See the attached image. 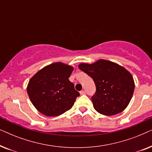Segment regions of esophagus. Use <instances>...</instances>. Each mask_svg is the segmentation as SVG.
<instances>
[{"instance_id": "obj_1", "label": "esophagus", "mask_w": 152, "mask_h": 152, "mask_svg": "<svg viewBox=\"0 0 152 152\" xmlns=\"http://www.w3.org/2000/svg\"><path fill=\"white\" fill-rule=\"evenodd\" d=\"M80 93V95H83L86 94V92H85L84 91H81Z\"/></svg>"}]
</instances>
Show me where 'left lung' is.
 Masks as SVG:
<instances>
[{"instance_id": "1", "label": "left lung", "mask_w": 152, "mask_h": 152, "mask_svg": "<svg viewBox=\"0 0 152 152\" xmlns=\"http://www.w3.org/2000/svg\"><path fill=\"white\" fill-rule=\"evenodd\" d=\"M78 66L94 81L96 92L92 102L98 113L111 116L126 109L135 88L134 78L126 68L105 59L91 64L82 63Z\"/></svg>"}]
</instances>
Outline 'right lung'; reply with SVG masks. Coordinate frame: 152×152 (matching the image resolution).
I'll return each mask as SVG.
<instances>
[{
    "label": "right lung",
    "mask_w": 152,
    "mask_h": 152,
    "mask_svg": "<svg viewBox=\"0 0 152 152\" xmlns=\"http://www.w3.org/2000/svg\"><path fill=\"white\" fill-rule=\"evenodd\" d=\"M73 67L56 62L39 70L29 81L27 92L34 107L46 116H58L73 106L80 93L70 82Z\"/></svg>",
    "instance_id": "add662e5"
}]
</instances>
